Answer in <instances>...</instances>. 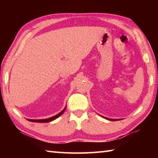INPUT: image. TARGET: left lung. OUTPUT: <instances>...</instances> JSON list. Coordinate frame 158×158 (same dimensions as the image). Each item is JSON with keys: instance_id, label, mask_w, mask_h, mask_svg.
<instances>
[{"instance_id": "1", "label": "left lung", "mask_w": 158, "mask_h": 158, "mask_svg": "<svg viewBox=\"0 0 158 158\" xmlns=\"http://www.w3.org/2000/svg\"><path fill=\"white\" fill-rule=\"evenodd\" d=\"M102 117L105 118H106V119L109 120V121H118V120H120V119H111V118H106V117H104V116H102Z\"/></svg>"}]
</instances>
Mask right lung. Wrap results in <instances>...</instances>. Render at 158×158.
Returning <instances> with one entry per match:
<instances>
[{
	"label": "right lung",
	"instance_id": "obj_1",
	"mask_svg": "<svg viewBox=\"0 0 158 158\" xmlns=\"http://www.w3.org/2000/svg\"><path fill=\"white\" fill-rule=\"evenodd\" d=\"M65 109H66V107L64 108L63 110L62 111H60L59 114H56L54 116H52V117H51V118H46V119H37V120H35V119L34 120L33 119H27V120H28V121H29L35 122V123H48V122L52 121H53V120L56 119L57 118H58L60 116H61V115H62L64 113V111H65Z\"/></svg>",
	"mask_w": 158,
	"mask_h": 158
}]
</instances>
